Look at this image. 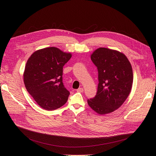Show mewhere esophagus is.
<instances>
[{"mask_svg":"<svg viewBox=\"0 0 156 156\" xmlns=\"http://www.w3.org/2000/svg\"><path fill=\"white\" fill-rule=\"evenodd\" d=\"M76 91H77V92H79V93H83V89L82 88V87L78 88Z\"/></svg>","mask_w":156,"mask_h":156,"instance_id":"esophagus-1","label":"esophagus"}]
</instances>
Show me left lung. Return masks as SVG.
I'll return each mask as SVG.
<instances>
[{"instance_id":"obj_1","label":"left lung","mask_w":156,"mask_h":156,"mask_svg":"<svg viewBox=\"0 0 156 156\" xmlns=\"http://www.w3.org/2000/svg\"><path fill=\"white\" fill-rule=\"evenodd\" d=\"M91 60L98 71L99 83L94 98L87 100L89 107L100 115L116 111L127 98L133 83V72L123 53L105 48L96 49Z\"/></svg>"}]
</instances>
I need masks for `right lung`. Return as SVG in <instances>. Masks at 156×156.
I'll list each match as a JSON object with an SVG mask.
<instances>
[{
    "instance_id": "add662e5",
    "label": "right lung",
    "mask_w": 156,
    "mask_h": 156,
    "mask_svg": "<svg viewBox=\"0 0 156 156\" xmlns=\"http://www.w3.org/2000/svg\"><path fill=\"white\" fill-rule=\"evenodd\" d=\"M71 56V53L51 47L34 51L27 61L23 74L25 87L45 110H56L68 100L70 93L63 86L62 74Z\"/></svg>"
}]
</instances>
